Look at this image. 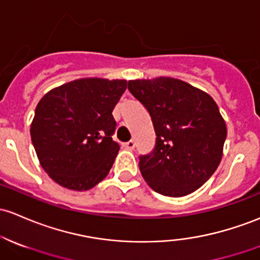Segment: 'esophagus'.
<instances>
[{
	"label": "esophagus",
	"mask_w": 260,
	"mask_h": 260,
	"mask_svg": "<svg viewBox=\"0 0 260 260\" xmlns=\"http://www.w3.org/2000/svg\"><path fill=\"white\" fill-rule=\"evenodd\" d=\"M122 146H124L125 149H127V150H134V149H135V141L130 140L127 142H124V144H122Z\"/></svg>",
	"instance_id": "34e87169"
}]
</instances>
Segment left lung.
Wrapping results in <instances>:
<instances>
[{"mask_svg": "<svg viewBox=\"0 0 260 260\" xmlns=\"http://www.w3.org/2000/svg\"><path fill=\"white\" fill-rule=\"evenodd\" d=\"M127 89L151 116L156 144L139 167L153 191L182 197L200 188L222 158L227 126L216 102L174 78L129 80Z\"/></svg>", "mask_w": 260, "mask_h": 260, "instance_id": "left-lung-1", "label": "left lung"}]
</instances>
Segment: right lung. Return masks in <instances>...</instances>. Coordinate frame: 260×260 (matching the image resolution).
Instances as JSON below:
<instances>
[{"label":"right lung","mask_w":260,"mask_h":260,"mask_svg":"<svg viewBox=\"0 0 260 260\" xmlns=\"http://www.w3.org/2000/svg\"><path fill=\"white\" fill-rule=\"evenodd\" d=\"M126 80L84 78L52 89L38 103L30 138L41 166L58 185L86 191L104 180L120 149L113 110Z\"/></svg>","instance_id":"right-lung-1"}]
</instances>
